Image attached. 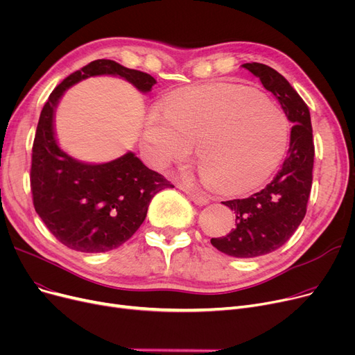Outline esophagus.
I'll list each match as a JSON object with an SVG mask.
<instances>
[{"label":"esophagus","instance_id":"34e87169","mask_svg":"<svg viewBox=\"0 0 355 355\" xmlns=\"http://www.w3.org/2000/svg\"><path fill=\"white\" fill-rule=\"evenodd\" d=\"M184 191L187 193V196H189V198L194 202V204H197V206H206V204L209 202V198H207V196L204 194L202 191H200V190H193V189H184Z\"/></svg>","mask_w":355,"mask_h":355}]
</instances>
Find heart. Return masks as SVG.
Returning <instances> with one entry per match:
<instances>
[{
  "mask_svg": "<svg viewBox=\"0 0 355 355\" xmlns=\"http://www.w3.org/2000/svg\"><path fill=\"white\" fill-rule=\"evenodd\" d=\"M289 142L284 112L260 93L209 86L168 99L149 114L141 134L146 162L158 171L187 164L198 146V166L214 187L243 193L259 187L282 161Z\"/></svg>",
  "mask_w": 355,
  "mask_h": 355,
  "instance_id": "heart-1",
  "label": "heart"
}]
</instances>
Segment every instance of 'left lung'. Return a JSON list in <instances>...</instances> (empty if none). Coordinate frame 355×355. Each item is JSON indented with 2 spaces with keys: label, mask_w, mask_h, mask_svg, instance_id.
<instances>
[{
  "label": "left lung",
  "mask_w": 355,
  "mask_h": 355,
  "mask_svg": "<svg viewBox=\"0 0 355 355\" xmlns=\"http://www.w3.org/2000/svg\"><path fill=\"white\" fill-rule=\"evenodd\" d=\"M262 82L293 123L288 155L266 187L248 198L223 201L236 214V227L211 245L233 257H257L285 245L306 214L312 187L313 139L306 103L289 82L262 63L241 64Z\"/></svg>",
  "instance_id": "8db88e82"
}]
</instances>
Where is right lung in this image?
<instances>
[{"label": "right lung", "instance_id": "add662e5", "mask_svg": "<svg viewBox=\"0 0 355 355\" xmlns=\"http://www.w3.org/2000/svg\"><path fill=\"white\" fill-rule=\"evenodd\" d=\"M110 74L146 93L157 80L114 60H95L71 73L46 102L37 125L30 182L33 204L50 233L69 249L109 252L139 229L154 196L174 187L134 153L105 164H85L62 151L54 137V110L63 93L90 76Z\"/></svg>", "mask_w": 355, "mask_h": 355}]
</instances>
